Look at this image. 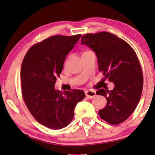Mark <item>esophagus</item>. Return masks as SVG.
I'll return each mask as SVG.
<instances>
[{"label":"esophagus","instance_id":"obj_1","mask_svg":"<svg viewBox=\"0 0 155 155\" xmlns=\"http://www.w3.org/2000/svg\"><path fill=\"white\" fill-rule=\"evenodd\" d=\"M85 94H86V97L88 98H93L96 96V93L94 91H91V90L86 91L85 92Z\"/></svg>","mask_w":155,"mask_h":155}]
</instances>
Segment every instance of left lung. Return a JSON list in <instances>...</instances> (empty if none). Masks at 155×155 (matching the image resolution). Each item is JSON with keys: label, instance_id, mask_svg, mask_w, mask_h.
<instances>
[{"label": "left lung", "instance_id": "left-lung-1", "mask_svg": "<svg viewBox=\"0 0 155 155\" xmlns=\"http://www.w3.org/2000/svg\"><path fill=\"white\" fill-rule=\"evenodd\" d=\"M81 45L96 53L104 81L108 79L115 85L113 90L97 91V95L107 100L98 114L107 123L118 125L135 110L142 95L143 76L136 53L123 39L107 32L86 34L81 38Z\"/></svg>", "mask_w": 155, "mask_h": 155}]
</instances>
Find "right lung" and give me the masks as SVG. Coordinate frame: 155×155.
Masks as SVG:
<instances>
[{
  "label": "right lung",
  "instance_id": "obj_1",
  "mask_svg": "<svg viewBox=\"0 0 155 155\" xmlns=\"http://www.w3.org/2000/svg\"><path fill=\"white\" fill-rule=\"evenodd\" d=\"M81 36L50 37L31 47L22 61L20 78L24 101L36 120L50 129L67 127L73 119L76 106L85 97L81 90L62 94L54 88L66 57Z\"/></svg>",
  "mask_w": 155,
  "mask_h": 155
}]
</instances>
